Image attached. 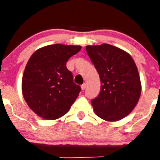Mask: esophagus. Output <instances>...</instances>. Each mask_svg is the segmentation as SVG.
Returning a JSON list of instances; mask_svg holds the SVG:
<instances>
[{"instance_id":"esophagus-1","label":"esophagus","mask_w":160,"mask_h":160,"mask_svg":"<svg viewBox=\"0 0 160 160\" xmlns=\"http://www.w3.org/2000/svg\"><path fill=\"white\" fill-rule=\"evenodd\" d=\"M81 88H82V90H84V89H85V88H86V84H85V83L82 84V85H81Z\"/></svg>"}]
</instances>
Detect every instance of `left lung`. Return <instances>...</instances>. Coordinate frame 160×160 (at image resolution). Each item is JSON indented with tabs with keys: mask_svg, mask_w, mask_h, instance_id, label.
<instances>
[{
	"mask_svg": "<svg viewBox=\"0 0 160 160\" xmlns=\"http://www.w3.org/2000/svg\"><path fill=\"white\" fill-rule=\"evenodd\" d=\"M85 49L101 82L99 95L91 100L95 113L105 121H119L133 110L140 97L135 63L128 53L110 44Z\"/></svg>",
	"mask_w": 160,
	"mask_h": 160,
	"instance_id": "left-lung-1",
	"label": "left lung"
}]
</instances>
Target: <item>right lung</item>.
I'll list each match as a JSON object with an SVG mask.
<instances>
[{"instance_id":"add662e5","label":"right lung","mask_w":160,"mask_h":160,"mask_svg":"<svg viewBox=\"0 0 160 160\" xmlns=\"http://www.w3.org/2000/svg\"><path fill=\"white\" fill-rule=\"evenodd\" d=\"M80 46L53 44L36 50L26 64L22 77L23 96L28 107L47 120L61 118L68 112L81 87L74 82L67 61Z\"/></svg>"}]
</instances>
